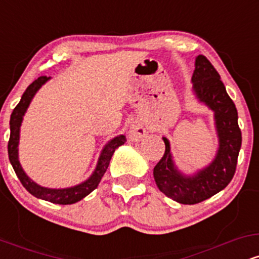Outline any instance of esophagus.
I'll return each mask as SVG.
<instances>
[{"label":"esophagus","mask_w":259,"mask_h":259,"mask_svg":"<svg viewBox=\"0 0 259 259\" xmlns=\"http://www.w3.org/2000/svg\"><path fill=\"white\" fill-rule=\"evenodd\" d=\"M148 132L150 130H148V126L145 124L144 120H135L130 126L129 139L132 141H140V140L146 138Z\"/></svg>","instance_id":"obj_1"}]
</instances>
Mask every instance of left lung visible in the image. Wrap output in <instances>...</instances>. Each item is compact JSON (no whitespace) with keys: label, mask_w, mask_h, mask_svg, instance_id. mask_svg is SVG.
I'll use <instances>...</instances> for the list:
<instances>
[{"label":"left lung","mask_w":259,"mask_h":259,"mask_svg":"<svg viewBox=\"0 0 259 259\" xmlns=\"http://www.w3.org/2000/svg\"><path fill=\"white\" fill-rule=\"evenodd\" d=\"M192 82L197 99L214 112L219 138L215 159L194 177H184L174 167L169 141L163 138L164 154L153 168L154 180L160 191L183 204L200 203L228 186L236 171L242 142L235 103L225 90L215 68L202 55L196 58Z\"/></svg>","instance_id":"1"}]
</instances>
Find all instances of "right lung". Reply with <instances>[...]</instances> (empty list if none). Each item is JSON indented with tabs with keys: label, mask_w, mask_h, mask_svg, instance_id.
Returning a JSON list of instances; mask_svg holds the SVG:
<instances>
[{
	"label": "right lung",
	"mask_w": 259,
	"mask_h": 259,
	"mask_svg": "<svg viewBox=\"0 0 259 259\" xmlns=\"http://www.w3.org/2000/svg\"><path fill=\"white\" fill-rule=\"evenodd\" d=\"M49 79L50 78H47V76H40V78H37L34 82H31V84L28 86V89H26L24 94H23L20 102L18 103L16 108L12 112L10 120L11 135L10 141H8V157H10V162L12 167L14 169V171H16L18 179L20 180L22 185L24 186L32 196L41 198V200L52 202V203L72 204L80 201L81 198H84L85 196H88L90 192L94 191V190L99 186L101 179H102L107 168H108L109 160H111L113 153H114V151L117 150L118 147L121 146V145L126 141V139L124 135H119L117 136V138L111 140V141L106 145L105 148H103L94 174H92L88 180L84 181V183L80 184V185L68 187V189H47V187L37 185V184H35L31 179H29V177H26L24 170L22 169L19 159H18L19 129L23 120V115H24L26 108L30 105L31 99L34 97V95L36 94L38 89L41 88V85H44Z\"/></svg>",
	"instance_id": "obj_1"
}]
</instances>
